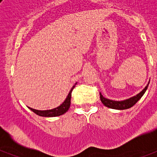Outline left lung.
<instances>
[{
  "label": "left lung",
  "mask_w": 157,
  "mask_h": 157,
  "mask_svg": "<svg viewBox=\"0 0 157 157\" xmlns=\"http://www.w3.org/2000/svg\"><path fill=\"white\" fill-rule=\"evenodd\" d=\"M149 84V82H148V84H147L146 86H145L139 94L134 96V97H131V98H128V99L123 100V101H113V100L108 99V98H105V97H103V95L101 94V93H100L101 101L105 106L108 107V108H110V109H112L124 110V109H130V108H131L132 106H134V105L141 99V97L144 95V94L145 93L146 90L148 89Z\"/></svg>",
  "instance_id": "obj_1"
}]
</instances>
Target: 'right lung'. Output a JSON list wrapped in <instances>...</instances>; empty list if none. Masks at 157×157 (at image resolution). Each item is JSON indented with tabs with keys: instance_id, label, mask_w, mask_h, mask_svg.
Instances as JSON below:
<instances>
[{
	"instance_id": "1",
	"label": "right lung",
	"mask_w": 157,
	"mask_h": 157,
	"mask_svg": "<svg viewBox=\"0 0 157 157\" xmlns=\"http://www.w3.org/2000/svg\"><path fill=\"white\" fill-rule=\"evenodd\" d=\"M76 83L75 84V86H73V87L71 88L70 92H69L68 95H67V97L66 98L65 101H63V103L59 105V106L56 107L55 109H49V110H37V109H31L30 107H28V108L32 111V112H34L35 114H37V116H43V117H55V116H59L64 114L65 112H67L68 111L69 108H70L71 92L72 90H73V89L75 88V86Z\"/></svg>"
}]
</instances>
